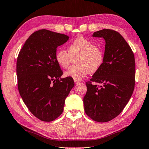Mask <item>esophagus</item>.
Returning a JSON list of instances; mask_svg holds the SVG:
<instances>
[{
	"label": "esophagus",
	"instance_id": "esophagus-1",
	"mask_svg": "<svg viewBox=\"0 0 149 149\" xmlns=\"http://www.w3.org/2000/svg\"><path fill=\"white\" fill-rule=\"evenodd\" d=\"M74 83L75 84H79V83H80V81H78V80H74Z\"/></svg>",
	"mask_w": 149,
	"mask_h": 149
}]
</instances>
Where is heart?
Instances as JSON below:
<instances>
[{
  "label": "heart",
  "mask_w": 149,
  "mask_h": 149,
  "mask_svg": "<svg viewBox=\"0 0 149 149\" xmlns=\"http://www.w3.org/2000/svg\"><path fill=\"white\" fill-rule=\"evenodd\" d=\"M78 56L76 59L77 66L66 70L64 75L74 80H82L91 72L97 71L102 66L104 55L101 49L95 46L89 39L79 37L68 46V52L62 49L56 52L55 59L63 68H67L72 61V58Z\"/></svg>",
  "instance_id": "obj_1"
}]
</instances>
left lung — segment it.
Segmentation results:
<instances>
[{
	"label": "left lung",
	"instance_id": "8db88e82",
	"mask_svg": "<svg viewBox=\"0 0 149 149\" xmlns=\"http://www.w3.org/2000/svg\"><path fill=\"white\" fill-rule=\"evenodd\" d=\"M93 37L105 40L104 60L91 81L86 83L84 107L94 121L106 122L121 113L132 96L135 85L134 56L124 38L114 30H100L94 32Z\"/></svg>",
	"mask_w": 149,
	"mask_h": 149
}]
</instances>
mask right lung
Returning a JSON list of instances; mask_svg holds the SVG:
<instances>
[{
  "instance_id": "1",
  "label": "right lung",
  "mask_w": 149,
  "mask_h": 149,
  "mask_svg": "<svg viewBox=\"0 0 149 149\" xmlns=\"http://www.w3.org/2000/svg\"><path fill=\"white\" fill-rule=\"evenodd\" d=\"M68 36L49 30L34 32L25 41L17 60V85L23 102L33 116L51 122L63 111L65 100L74 87L73 79L63 74L55 59L58 46Z\"/></svg>"
}]
</instances>
